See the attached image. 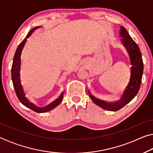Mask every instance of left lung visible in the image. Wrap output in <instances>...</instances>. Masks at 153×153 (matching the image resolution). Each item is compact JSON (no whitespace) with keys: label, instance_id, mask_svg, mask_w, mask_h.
Segmentation results:
<instances>
[{"label":"left lung","instance_id":"1","mask_svg":"<svg viewBox=\"0 0 153 153\" xmlns=\"http://www.w3.org/2000/svg\"><path fill=\"white\" fill-rule=\"evenodd\" d=\"M120 35L121 37H123L121 41L127 49V51H128L131 64L130 81H129V84L127 85V87H126L127 89L125 90L120 101L114 104H107L106 102L100 101L95 99L89 93L90 97L94 103L104 109L111 111H116L120 110L129 102H131L134 97L137 95L140 89V86H141L143 72V59H142L141 52L140 51L139 46L130 37L125 27L120 26Z\"/></svg>","mask_w":153,"mask_h":153}]
</instances>
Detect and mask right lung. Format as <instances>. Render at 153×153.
I'll return each mask as SVG.
<instances>
[{
  "label": "right lung",
  "mask_w": 153,
  "mask_h": 153,
  "mask_svg": "<svg viewBox=\"0 0 153 153\" xmlns=\"http://www.w3.org/2000/svg\"><path fill=\"white\" fill-rule=\"evenodd\" d=\"M40 26H37L35 27L34 28H33L30 32L28 33V34L27 35L24 40L20 43V45L18 46L16 51L15 52V54L13 58V62H12V83H13V86L15 91L16 95L17 96L18 99L21 102V103L24 104L25 106L30 108L31 110L34 111L35 112L37 113H45L49 111L56 107L58 104H60V102L62 100L63 98V93L61 94V95L56 100L55 102L50 104V105L45 106L44 108H37V106H35L34 104L28 102V100H27V98L25 97L24 92L23 91L22 85L21 84V80H20V65H21V53H22V51L24 48V46L26 42V39L30 37V35L32 34V33L34 31L35 29L39 28Z\"/></svg>",
  "instance_id": "1"
}]
</instances>
